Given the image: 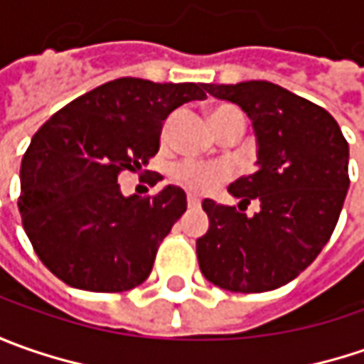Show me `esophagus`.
Wrapping results in <instances>:
<instances>
[{"label": "esophagus", "instance_id": "34e87169", "mask_svg": "<svg viewBox=\"0 0 364 364\" xmlns=\"http://www.w3.org/2000/svg\"><path fill=\"white\" fill-rule=\"evenodd\" d=\"M186 203H188L190 208H198V206H200V198L194 196V194H188V196H186Z\"/></svg>", "mask_w": 364, "mask_h": 364}]
</instances>
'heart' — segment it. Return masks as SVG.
I'll list each match as a JSON object with an SVG mask.
<instances>
[{
  "label": "heart",
  "instance_id": "obj_1",
  "mask_svg": "<svg viewBox=\"0 0 364 364\" xmlns=\"http://www.w3.org/2000/svg\"><path fill=\"white\" fill-rule=\"evenodd\" d=\"M235 109L231 105H218L210 109V123L213 127L218 129V125L223 123L225 115ZM170 127H172V119H168L161 127V141L168 139L170 135ZM232 174L231 166L227 161H196V160H180L176 161L170 168V176L176 184L184 186L190 192H210L215 190L218 184H223L225 180H229Z\"/></svg>",
  "mask_w": 364,
  "mask_h": 364
}]
</instances>
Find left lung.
<instances>
[{
    "instance_id": "obj_1",
    "label": "left lung",
    "mask_w": 364,
    "mask_h": 364,
    "mask_svg": "<svg viewBox=\"0 0 364 364\" xmlns=\"http://www.w3.org/2000/svg\"><path fill=\"white\" fill-rule=\"evenodd\" d=\"M239 105L257 135L259 170L229 186L237 206L204 200L210 227L196 241L215 286L259 294L298 277L328 243L348 192V144L326 109L267 80L206 85ZM251 200L262 208L244 215Z\"/></svg>"
}]
</instances>
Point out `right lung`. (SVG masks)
I'll return each mask as SVG.
<instances>
[{
    "label": "right lung",
    "mask_w": 364,
    "mask_h": 364,
    "mask_svg": "<svg viewBox=\"0 0 364 364\" xmlns=\"http://www.w3.org/2000/svg\"><path fill=\"white\" fill-rule=\"evenodd\" d=\"M204 91V82L115 78L34 133L21 160L18 208L36 255L58 279L101 294L146 282L158 247L186 210V194L166 186L156 196L125 198L117 178L141 170L160 149L164 119Z\"/></svg>",
    "instance_id": "add662e5"
}]
</instances>
